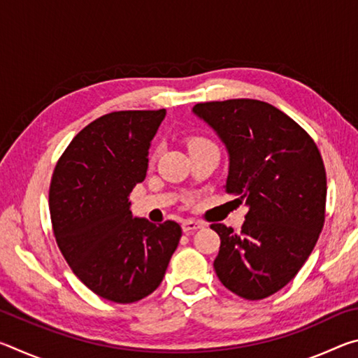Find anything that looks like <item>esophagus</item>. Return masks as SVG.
<instances>
[{
    "label": "esophagus",
    "mask_w": 358,
    "mask_h": 358,
    "mask_svg": "<svg viewBox=\"0 0 358 358\" xmlns=\"http://www.w3.org/2000/svg\"><path fill=\"white\" fill-rule=\"evenodd\" d=\"M202 227H203L202 222H197V221H192V220H186V221L181 222V229H183V232H194V230H199Z\"/></svg>",
    "instance_id": "obj_1"
}]
</instances>
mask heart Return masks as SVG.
<instances>
[{
	"label": "heart",
	"mask_w": 358,
	"mask_h": 358,
	"mask_svg": "<svg viewBox=\"0 0 358 358\" xmlns=\"http://www.w3.org/2000/svg\"><path fill=\"white\" fill-rule=\"evenodd\" d=\"M202 141H207V138H202V137H194V138H191V141H189V145H192V143H197V142H202Z\"/></svg>",
	"instance_id": "1"
}]
</instances>
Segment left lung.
Wrapping results in <instances>:
<instances>
[{"label": "left lung", "mask_w": 358, "mask_h": 358, "mask_svg": "<svg viewBox=\"0 0 358 358\" xmlns=\"http://www.w3.org/2000/svg\"><path fill=\"white\" fill-rule=\"evenodd\" d=\"M192 112L226 145V191L250 208L238 234L210 226L221 238L215 271L241 299H266L294 280L317 243L327 199L322 156L301 126L266 102H201Z\"/></svg>", "instance_id": "1"}]
</instances>
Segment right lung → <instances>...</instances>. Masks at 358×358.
I'll use <instances>...</instances> for the list:
<instances>
[{"mask_svg":"<svg viewBox=\"0 0 358 358\" xmlns=\"http://www.w3.org/2000/svg\"><path fill=\"white\" fill-rule=\"evenodd\" d=\"M159 110H121L94 120L72 138L53 171L48 207L71 270L115 303L155 292L181 238L175 221L134 217L129 194L145 180Z\"/></svg>","mask_w":358,"mask_h":358,"instance_id":"right-lung-1","label":"right lung"}]
</instances>
